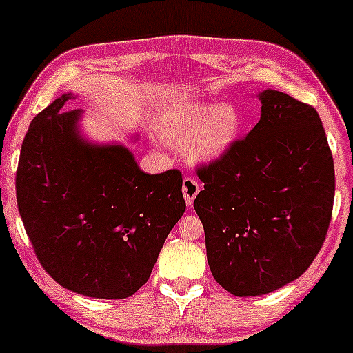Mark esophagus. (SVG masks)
I'll list each match as a JSON object with an SVG mask.
<instances>
[{"mask_svg":"<svg viewBox=\"0 0 353 353\" xmlns=\"http://www.w3.org/2000/svg\"><path fill=\"white\" fill-rule=\"evenodd\" d=\"M197 194H199V183H197L194 178L186 176L185 180H183V196H185L186 204L192 205V202H194Z\"/></svg>","mask_w":353,"mask_h":353,"instance_id":"obj_1","label":"esophagus"}]
</instances>
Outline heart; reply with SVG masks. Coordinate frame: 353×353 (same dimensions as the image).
<instances>
[{"instance_id":"obj_1","label":"heart","mask_w":353,"mask_h":353,"mask_svg":"<svg viewBox=\"0 0 353 353\" xmlns=\"http://www.w3.org/2000/svg\"><path fill=\"white\" fill-rule=\"evenodd\" d=\"M241 117L233 105L185 104L168 110L159 133L168 144L188 146L196 161H215L225 156L238 139Z\"/></svg>"}]
</instances>
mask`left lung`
Returning <instances> with one entry per match:
<instances>
[{"label":"left lung","instance_id":"left-lung-1","mask_svg":"<svg viewBox=\"0 0 353 353\" xmlns=\"http://www.w3.org/2000/svg\"><path fill=\"white\" fill-rule=\"evenodd\" d=\"M225 156L197 168L194 209L215 281L239 297L286 286L310 267L331 223L334 162L321 119L281 91Z\"/></svg>","mask_w":353,"mask_h":353}]
</instances>
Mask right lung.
<instances>
[{"instance_id": "1", "label": "right lung", "mask_w": 353, "mask_h": 353, "mask_svg": "<svg viewBox=\"0 0 353 353\" xmlns=\"http://www.w3.org/2000/svg\"><path fill=\"white\" fill-rule=\"evenodd\" d=\"M62 94L32 120L16 173L17 207L35 255L62 288L96 299L133 296L151 276L186 209L181 173L139 170L123 146L80 138L81 110Z\"/></svg>"}]
</instances>
